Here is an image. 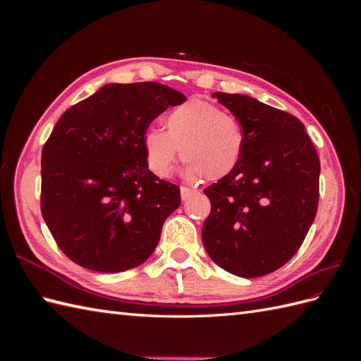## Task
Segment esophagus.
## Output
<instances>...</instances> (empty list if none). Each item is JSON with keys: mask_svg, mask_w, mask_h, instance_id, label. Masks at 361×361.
Here are the masks:
<instances>
[{"mask_svg": "<svg viewBox=\"0 0 361 361\" xmlns=\"http://www.w3.org/2000/svg\"><path fill=\"white\" fill-rule=\"evenodd\" d=\"M194 194H197V190L190 188V187H180V197H182L183 202L188 200L191 195H194Z\"/></svg>", "mask_w": 361, "mask_h": 361, "instance_id": "1", "label": "esophagus"}]
</instances>
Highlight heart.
Instances as JSON below:
<instances>
[{
  "label": "heart",
  "mask_w": 361,
  "mask_h": 361,
  "mask_svg": "<svg viewBox=\"0 0 361 361\" xmlns=\"http://www.w3.org/2000/svg\"><path fill=\"white\" fill-rule=\"evenodd\" d=\"M166 130L152 128L143 137L149 170L167 178L179 157L190 179L220 180L241 161L244 134L235 116L202 99L179 105L164 118Z\"/></svg>",
  "instance_id": "b5f03b06"
}]
</instances>
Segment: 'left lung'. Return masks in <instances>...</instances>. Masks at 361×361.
<instances>
[{
  "mask_svg": "<svg viewBox=\"0 0 361 361\" xmlns=\"http://www.w3.org/2000/svg\"><path fill=\"white\" fill-rule=\"evenodd\" d=\"M241 123L236 169L203 190L211 214L202 228L207 255L231 274L260 277L301 247L319 200L321 164L300 120L245 94H212Z\"/></svg>",
  "mask_w": 361,
  "mask_h": 361,
  "instance_id": "left-lung-1",
  "label": "left lung"
}]
</instances>
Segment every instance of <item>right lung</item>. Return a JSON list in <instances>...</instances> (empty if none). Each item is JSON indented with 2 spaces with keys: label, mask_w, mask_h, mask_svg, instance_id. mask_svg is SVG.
Segmentation results:
<instances>
[{
  "label": "right lung",
  "mask_w": 361,
  "mask_h": 361,
  "mask_svg": "<svg viewBox=\"0 0 361 361\" xmlns=\"http://www.w3.org/2000/svg\"><path fill=\"white\" fill-rule=\"evenodd\" d=\"M185 101L159 82L108 84L60 117L42 150L40 209L75 264L120 272L154 253L180 190L149 170L143 137Z\"/></svg>",
  "instance_id": "1"
}]
</instances>
